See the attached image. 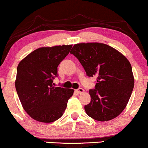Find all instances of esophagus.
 <instances>
[{"label": "esophagus", "mask_w": 148, "mask_h": 148, "mask_svg": "<svg viewBox=\"0 0 148 148\" xmlns=\"http://www.w3.org/2000/svg\"><path fill=\"white\" fill-rule=\"evenodd\" d=\"M75 92L77 93V94H82L83 92H84V90L83 88H78L77 90H75Z\"/></svg>", "instance_id": "34e87169"}]
</instances>
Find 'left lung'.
<instances>
[{"label": "left lung", "instance_id": "8db88e82", "mask_svg": "<svg viewBox=\"0 0 148 148\" xmlns=\"http://www.w3.org/2000/svg\"><path fill=\"white\" fill-rule=\"evenodd\" d=\"M71 54L79 60L88 77L97 76L95 88L89 90L87 114L99 121L112 120L123 112L134 87L130 62L114 48L102 43L75 44Z\"/></svg>", "mask_w": 148, "mask_h": 148}]
</instances>
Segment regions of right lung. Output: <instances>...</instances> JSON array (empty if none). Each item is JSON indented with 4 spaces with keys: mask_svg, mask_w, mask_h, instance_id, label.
<instances>
[{
    "mask_svg": "<svg viewBox=\"0 0 148 148\" xmlns=\"http://www.w3.org/2000/svg\"><path fill=\"white\" fill-rule=\"evenodd\" d=\"M72 45L38 48L18 64L15 88L22 106L34 120L52 123L60 118L73 89L54 87L57 67Z\"/></svg>",
    "mask_w": 148,
    "mask_h": 148,
    "instance_id": "add662e5",
    "label": "right lung"
}]
</instances>
